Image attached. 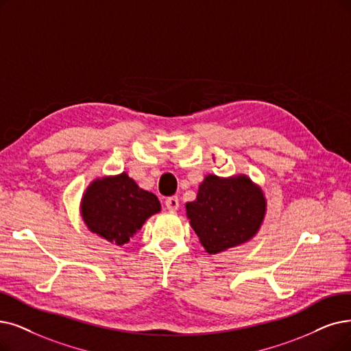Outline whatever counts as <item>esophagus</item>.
Wrapping results in <instances>:
<instances>
[{
  "label": "esophagus",
  "mask_w": 351,
  "mask_h": 351,
  "mask_svg": "<svg viewBox=\"0 0 351 351\" xmlns=\"http://www.w3.org/2000/svg\"><path fill=\"white\" fill-rule=\"evenodd\" d=\"M165 207H167L168 210H171V212H174V210H177V208H178V197H177V195H173V197H168V199L165 200Z\"/></svg>",
  "instance_id": "1"
}]
</instances>
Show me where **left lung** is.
Here are the masks:
<instances>
[{
	"mask_svg": "<svg viewBox=\"0 0 351 351\" xmlns=\"http://www.w3.org/2000/svg\"><path fill=\"white\" fill-rule=\"evenodd\" d=\"M191 228L208 254L245 243L259 230L265 216L263 193L246 176H207L197 199L186 204Z\"/></svg>",
	"mask_w": 351,
	"mask_h": 351,
	"instance_id": "left-lung-1",
	"label": "left lung"
}]
</instances>
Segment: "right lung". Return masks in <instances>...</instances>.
<instances>
[{"label": "right lung", "mask_w": 351, "mask_h": 351, "mask_svg": "<svg viewBox=\"0 0 351 351\" xmlns=\"http://www.w3.org/2000/svg\"><path fill=\"white\" fill-rule=\"evenodd\" d=\"M160 210L157 195L139 189L127 173L95 180L82 199V216L90 232L119 246Z\"/></svg>", "instance_id": "obj_1"}]
</instances>
